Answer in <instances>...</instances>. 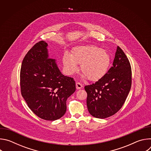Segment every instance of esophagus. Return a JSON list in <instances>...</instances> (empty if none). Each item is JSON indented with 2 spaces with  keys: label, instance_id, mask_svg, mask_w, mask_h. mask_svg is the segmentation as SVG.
<instances>
[{
  "label": "esophagus",
  "instance_id": "34e87169",
  "mask_svg": "<svg viewBox=\"0 0 151 151\" xmlns=\"http://www.w3.org/2000/svg\"><path fill=\"white\" fill-rule=\"evenodd\" d=\"M82 83H81L80 82H77L76 83V89H78V90H79V89H81V88H82Z\"/></svg>",
  "mask_w": 151,
  "mask_h": 151
}]
</instances>
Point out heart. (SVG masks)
Wrapping results in <instances>:
<instances>
[{
    "instance_id": "obj_1",
    "label": "heart",
    "mask_w": 151,
    "mask_h": 151,
    "mask_svg": "<svg viewBox=\"0 0 151 151\" xmlns=\"http://www.w3.org/2000/svg\"><path fill=\"white\" fill-rule=\"evenodd\" d=\"M63 61L64 68L69 75L76 72L78 69V64H81L82 77H88L91 81H97L108 71L111 57L105 50L96 45H88L74 48L71 55L65 53Z\"/></svg>"
}]
</instances>
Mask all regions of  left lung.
<instances>
[{
  "instance_id": "8db88e82",
  "label": "left lung",
  "mask_w": 151,
  "mask_h": 151,
  "mask_svg": "<svg viewBox=\"0 0 151 151\" xmlns=\"http://www.w3.org/2000/svg\"><path fill=\"white\" fill-rule=\"evenodd\" d=\"M132 68L128 58L118 46L113 66L96 83L86 85L87 105L94 117L104 119L123 106L132 86Z\"/></svg>"
}]
</instances>
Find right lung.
Instances as JSON below:
<instances>
[{
	"mask_svg": "<svg viewBox=\"0 0 151 151\" xmlns=\"http://www.w3.org/2000/svg\"><path fill=\"white\" fill-rule=\"evenodd\" d=\"M48 44L41 40L25 55L20 70L21 95L38 117L47 121L61 118L66 100L76 90L72 78L63 75L55 60L50 58Z\"/></svg>",
	"mask_w": 151,
	"mask_h": 151,
	"instance_id": "1",
	"label": "right lung"
}]
</instances>
